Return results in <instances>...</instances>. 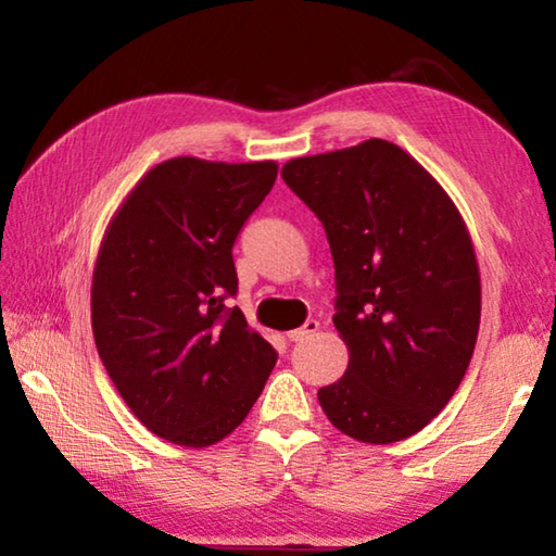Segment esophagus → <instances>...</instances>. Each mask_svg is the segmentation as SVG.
Instances as JSON below:
<instances>
[{
  "label": "esophagus",
  "mask_w": 556,
  "mask_h": 556,
  "mask_svg": "<svg viewBox=\"0 0 556 556\" xmlns=\"http://www.w3.org/2000/svg\"><path fill=\"white\" fill-rule=\"evenodd\" d=\"M316 331H318V321H316V318H308L304 326L294 328V331H289L287 338H289V341L296 343V341H306V338H312Z\"/></svg>",
  "instance_id": "1"
}]
</instances>
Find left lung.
Instances as JSON below:
<instances>
[{
  "label": "left lung",
  "mask_w": 556,
  "mask_h": 556,
  "mask_svg": "<svg viewBox=\"0 0 556 556\" xmlns=\"http://www.w3.org/2000/svg\"><path fill=\"white\" fill-rule=\"evenodd\" d=\"M281 178L321 220L336 267L333 324L348 370L318 390L336 429L392 444L454 397L481 324L466 223L425 166L384 139L299 156Z\"/></svg>",
  "instance_id": "obj_1"
}]
</instances>
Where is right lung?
Segmentation results:
<instances>
[{"mask_svg": "<svg viewBox=\"0 0 556 556\" xmlns=\"http://www.w3.org/2000/svg\"><path fill=\"white\" fill-rule=\"evenodd\" d=\"M277 178L275 162L156 164L119 205L92 271V336L135 417L203 448L242 425L277 351L238 306L232 244Z\"/></svg>", "mask_w": 556, "mask_h": 556, "instance_id": "add662e5", "label": "right lung"}]
</instances>
